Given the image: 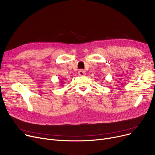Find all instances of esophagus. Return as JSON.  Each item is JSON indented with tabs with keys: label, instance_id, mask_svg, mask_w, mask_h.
<instances>
[{
	"label": "esophagus",
	"instance_id": "34e87169",
	"mask_svg": "<svg viewBox=\"0 0 155 155\" xmlns=\"http://www.w3.org/2000/svg\"><path fill=\"white\" fill-rule=\"evenodd\" d=\"M78 74L79 76H84L86 74V72H85V71L84 70L81 69V70H79L78 71Z\"/></svg>",
	"mask_w": 155,
	"mask_h": 155
}]
</instances>
